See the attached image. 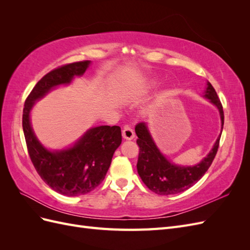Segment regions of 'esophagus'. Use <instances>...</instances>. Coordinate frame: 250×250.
I'll return each mask as SVG.
<instances>
[{"label": "esophagus", "mask_w": 250, "mask_h": 250, "mask_svg": "<svg viewBox=\"0 0 250 250\" xmlns=\"http://www.w3.org/2000/svg\"><path fill=\"white\" fill-rule=\"evenodd\" d=\"M122 135L125 140H132L134 138V131L130 126H125L122 130Z\"/></svg>", "instance_id": "esophagus-1"}]
</instances>
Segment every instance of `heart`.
I'll list each match as a JSON object with an SVG mask.
<instances>
[{
  "instance_id": "obj_1",
  "label": "heart",
  "mask_w": 250,
  "mask_h": 250,
  "mask_svg": "<svg viewBox=\"0 0 250 250\" xmlns=\"http://www.w3.org/2000/svg\"><path fill=\"white\" fill-rule=\"evenodd\" d=\"M156 85H157V81H155V80H152V81H150V82L148 83L147 86H146V89H148V90H151V89L155 88V87H156Z\"/></svg>"
}]
</instances>
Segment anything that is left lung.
<instances>
[{
	"label": "left lung",
	"instance_id": "1",
	"mask_svg": "<svg viewBox=\"0 0 250 250\" xmlns=\"http://www.w3.org/2000/svg\"><path fill=\"white\" fill-rule=\"evenodd\" d=\"M203 97L218 108L221 118L222 132L224 124L223 107L215 88L208 81ZM135 133L138 135L137 144L140 147L137 164L138 173L149 190L158 195L178 194L197 183L213 163L221 137L219 135L213 148L199 164L195 166H178L167 160V157L157 148L145 122H141L135 126Z\"/></svg>",
	"mask_w": 250,
	"mask_h": 250
}]
</instances>
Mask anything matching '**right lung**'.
<instances>
[{"instance_id": "right-lung-1", "label": "right lung", "mask_w": 250, "mask_h": 250, "mask_svg": "<svg viewBox=\"0 0 250 250\" xmlns=\"http://www.w3.org/2000/svg\"><path fill=\"white\" fill-rule=\"evenodd\" d=\"M89 60L59 66L36 83L25 101L22 130L28 152L35 170L52 190L65 196H80L99 186L122 142L119 126H98L88 129L73 146L49 150L37 140L30 122V112L36 101L59 85L70 84L74 77L82 76Z\"/></svg>"}]
</instances>
